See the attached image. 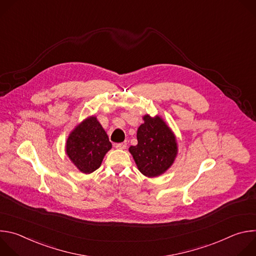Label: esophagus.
Returning <instances> with one entry per match:
<instances>
[{"label": "esophagus", "instance_id": "34e87169", "mask_svg": "<svg viewBox=\"0 0 256 256\" xmlns=\"http://www.w3.org/2000/svg\"><path fill=\"white\" fill-rule=\"evenodd\" d=\"M126 144H128V142H122L116 144V148L120 149V150H124V149L126 148Z\"/></svg>", "mask_w": 256, "mask_h": 256}]
</instances>
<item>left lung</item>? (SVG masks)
Returning a JSON list of instances; mask_svg holds the SVG:
<instances>
[{
    "label": "left lung",
    "mask_w": 256,
    "mask_h": 256,
    "mask_svg": "<svg viewBox=\"0 0 256 256\" xmlns=\"http://www.w3.org/2000/svg\"><path fill=\"white\" fill-rule=\"evenodd\" d=\"M144 122L138 128V144L130 146V152L144 175L155 177L172 165L177 154L176 138L161 118L144 116Z\"/></svg>",
    "instance_id": "left-lung-1"
}]
</instances>
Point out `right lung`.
<instances>
[{
  "label": "right lung",
  "mask_w": 256,
  "mask_h": 256,
  "mask_svg": "<svg viewBox=\"0 0 256 256\" xmlns=\"http://www.w3.org/2000/svg\"><path fill=\"white\" fill-rule=\"evenodd\" d=\"M110 149L108 136L96 118L91 116L70 132L66 151L81 172L89 174L100 167L105 154Z\"/></svg>",
  "instance_id": "right-lung-1"
}]
</instances>
